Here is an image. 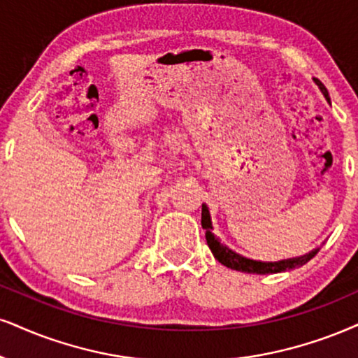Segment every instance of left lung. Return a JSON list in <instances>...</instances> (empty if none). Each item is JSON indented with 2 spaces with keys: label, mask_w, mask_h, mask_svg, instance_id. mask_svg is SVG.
<instances>
[{
  "label": "left lung",
  "mask_w": 358,
  "mask_h": 358,
  "mask_svg": "<svg viewBox=\"0 0 358 358\" xmlns=\"http://www.w3.org/2000/svg\"><path fill=\"white\" fill-rule=\"evenodd\" d=\"M320 91L324 92L325 99L329 101V92L324 86L319 85ZM201 224L202 227L206 229V239H207V245H209L210 252L214 254V257L219 260L222 266H226L232 271H239V272H245V273H277V272H285V271H292V268H297L307 264L312 257H315V254L319 252L320 249H314L312 252H308L302 257L297 259H287V260H279V262H259V260H250L242 257V255L232 252L229 247L224 244H220L217 237L214 236L213 232V224H210V215L209 210H207L206 206H202V217H201Z\"/></svg>",
  "instance_id": "obj_1"
}]
</instances>
